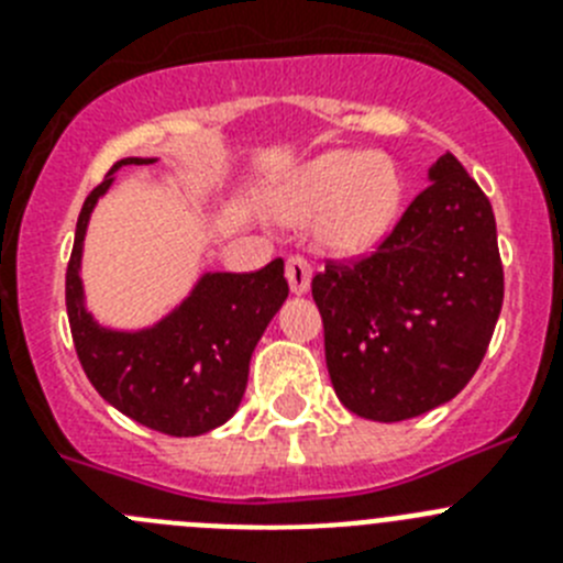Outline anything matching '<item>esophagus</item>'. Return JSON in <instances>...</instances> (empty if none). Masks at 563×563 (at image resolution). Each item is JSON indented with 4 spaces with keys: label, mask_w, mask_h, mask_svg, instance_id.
Instances as JSON below:
<instances>
[{
    "label": "esophagus",
    "mask_w": 563,
    "mask_h": 563,
    "mask_svg": "<svg viewBox=\"0 0 563 563\" xmlns=\"http://www.w3.org/2000/svg\"><path fill=\"white\" fill-rule=\"evenodd\" d=\"M287 282H290V290L296 292V296H305V292L310 290L312 267L305 256L287 258Z\"/></svg>",
    "instance_id": "34e87169"
}]
</instances>
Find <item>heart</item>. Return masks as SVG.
Listing matches in <instances>:
<instances>
[{
  "label": "heart",
  "mask_w": 563,
  "mask_h": 563,
  "mask_svg": "<svg viewBox=\"0 0 563 563\" xmlns=\"http://www.w3.org/2000/svg\"><path fill=\"white\" fill-rule=\"evenodd\" d=\"M402 177L386 154H318L290 177L276 202L278 217L316 220L318 242L338 256H361L389 236L400 217Z\"/></svg>",
  "instance_id": "heart-1"
}]
</instances>
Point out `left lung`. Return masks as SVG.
<instances>
[{
  "label": "left lung",
  "mask_w": 563,
  "mask_h": 563,
  "mask_svg": "<svg viewBox=\"0 0 563 563\" xmlns=\"http://www.w3.org/2000/svg\"><path fill=\"white\" fill-rule=\"evenodd\" d=\"M389 239L312 278L332 389L363 420L437 409L479 369L505 298L494 208L454 154Z\"/></svg>",
  "instance_id": "obj_1"
}]
</instances>
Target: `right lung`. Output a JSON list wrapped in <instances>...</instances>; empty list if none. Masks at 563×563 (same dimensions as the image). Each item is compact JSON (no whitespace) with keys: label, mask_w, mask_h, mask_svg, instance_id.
I'll list each match as a JSON object with an SVG mask.
<instances>
[{"label":"right lung","mask_w":563,"mask_h":563,"mask_svg":"<svg viewBox=\"0 0 563 563\" xmlns=\"http://www.w3.org/2000/svg\"><path fill=\"white\" fill-rule=\"evenodd\" d=\"M157 157H123L78 213L67 267V316L78 361L98 395L134 422L172 437H200L236 415L247 369L287 298L285 262L256 273H202L180 305L137 330L101 324L87 307L81 262L89 217L112 188L114 172Z\"/></svg>","instance_id":"1"}]
</instances>
